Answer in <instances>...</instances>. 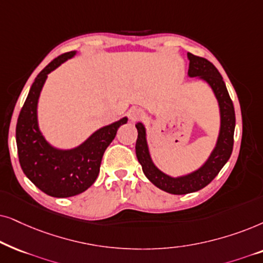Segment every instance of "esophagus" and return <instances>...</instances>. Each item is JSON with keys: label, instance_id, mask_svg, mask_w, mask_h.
Here are the masks:
<instances>
[{"label": "esophagus", "instance_id": "obj_1", "mask_svg": "<svg viewBox=\"0 0 263 263\" xmlns=\"http://www.w3.org/2000/svg\"><path fill=\"white\" fill-rule=\"evenodd\" d=\"M143 115H144V113H143V110L139 109V108H131V109L128 110V118L132 122L142 119Z\"/></svg>", "mask_w": 263, "mask_h": 263}]
</instances>
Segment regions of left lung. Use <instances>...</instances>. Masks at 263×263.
Masks as SVG:
<instances>
[{
    "instance_id": "1",
    "label": "left lung",
    "mask_w": 263,
    "mask_h": 263,
    "mask_svg": "<svg viewBox=\"0 0 263 263\" xmlns=\"http://www.w3.org/2000/svg\"><path fill=\"white\" fill-rule=\"evenodd\" d=\"M189 78H195L207 83L214 93L219 106L220 126L215 145L207 160L197 170L181 176H170L154 163L146 137V128L143 122H137L136 127L138 138L136 143V155L141 163L143 173L156 187L173 195H185L203 189L211 183L221 168L229 161L233 149V135L236 127V115L233 103L221 74L215 66L205 59L187 52Z\"/></svg>"
}]
</instances>
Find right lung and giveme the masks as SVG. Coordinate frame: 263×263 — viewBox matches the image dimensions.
<instances>
[{
	"label": "right lung",
	"instance_id": "add662e5",
	"mask_svg": "<svg viewBox=\"0 0 263 263\" xmlns=\"http://www.w3.org/2000/svg\"><path fill=\"white\" fill-rule=\"evenodd\" d=\"M77 50L52 60L36 77L16 122L19 162L25 176L44 194L52 197H72L87 190L100 173L101 161L118 128L127 117L92 132L77 146L61 149L47 141L38 122V101L49 73L74 58Z\"/></svg>",
	"mask_w": 263,
	"mask_h": 263
}]
</instances>
